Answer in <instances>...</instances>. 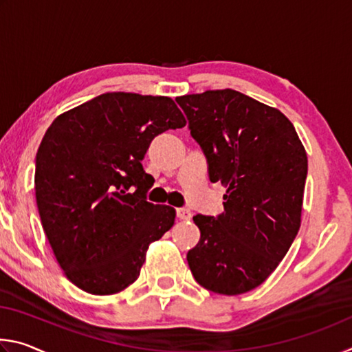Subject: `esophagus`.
Here are the masks:
<instances>
[{
	"label": "esophagus",
	"instance_id": "obj_1",
	"mask_svg": "<svg viewBox=\"0 0 352 352\" xmlns=\"http://www.w3.org/2000/svg\"><path fill=\"white\" fill-rule=\"evenodd\" d=\"M177 217L180 220H189L190 217H192V212H190L189 210H186V208H178L177 210Z\"/></svg>",
	"mask_w": 352,
	"mask_h": 352
}]
</instances>
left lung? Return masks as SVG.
I'll use <instances>...</instances> for the list:
<instances>
[{
	"label": "left lung",
	"mask_w": 352,
	"mask_h": 352,
	"mask_svg": "<svg viewBox=\"0 0 352 352\" xmlns=\"http://www.w3.org/2000/svg\"><path fill=\"white\" fill-rule=\"evenodd\" d=\"M175 100L210 180L226 188L220 216H194L200 241L188 252L189 269L214 294H245L275 272L300 230L306 148L281 111L231 88Z\"/></svg>",
	"instance_id": "1"
}]
</instances>
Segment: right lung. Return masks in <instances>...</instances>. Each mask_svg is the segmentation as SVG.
<instances>
[{
  "instance_id": "right-lung-1",
  "label": "right lung",
  "mask_w": 352,
  "mask_h": 352,
  "mask_svg": "<svg viewBox=\"0 0 352 352\" xmlns=\"http://www.w3.org/2000/svg\"><path fill=\"white\" fill-rule=\"evenodd\" d=\"M186 119L168 96L105 93L58 115L37 151L35 199L56 259L91 295L133 284L175 210L146 200L141 162L155 136ZM135 186V193L128 189Z\"/></svg>"
}]
</instances>
